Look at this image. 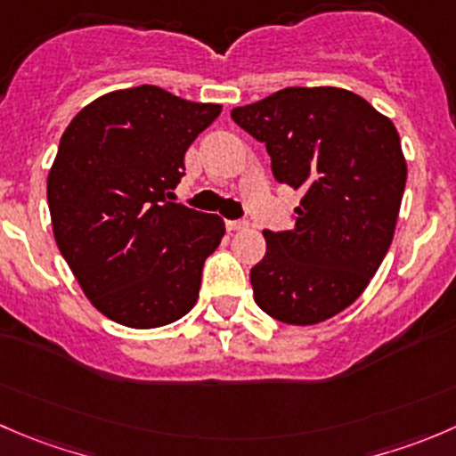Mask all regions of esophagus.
Returning a JSON list of instances; mask_svg holds the SVG:
<instances>
[{"label":"esophagus","instance_id":"esophagus-1","mask_svg":"<svg viewBox=\"0 0 456 456\" xmlns=\"http://www.w3.org/2000/svg\"><path fill=\"white\" fill-rule=\"evenodd\" d=\"M224 224H227L229 232H245V229L249 227V224H247L245 220H227V223H224Z\"/></svg>","mask_w":456,"mask_h":456}]
</instances>
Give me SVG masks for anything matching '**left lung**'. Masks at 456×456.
Returning a JSON list of instances; mask_svg holds the SVG:
<instances>
[{"label": "left lung", "instance_id": "8db88e82", "mask_svg": "<svg viewBox=\"0 0 456 456\" xmlns=\"http://www.w3.org/2000/svg\"><path fill=\"white\" fill-rule=\"evenodd\" d=\"M265 142L276 183L303 193L289 232H263L254 298L287 325H316L350 307L395 238L408 165L392 120L336 86H291L236 106Z\"/></svg>", "mask_w": 456, "mask_h": 456}]
</instances>
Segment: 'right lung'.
<instances>
[{
	"mask_svg": "<svg viewBox=\"0 0 456 456\" xmlns=\"http://www.w3.org/2000/svg\"><path fill=\"white\" fill-rule=\"evenodd\" d=\"M220 104L120 88L84 106L48 171L53 236L97 312L134 330L191 312L224 220L167 202Z\"/></svg>",
	"mask_w": 456,
	"mask_h": 456,
	"instance_id": "1",
	"label": "right lung"
}]
</instances>
